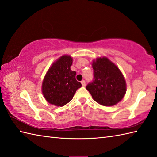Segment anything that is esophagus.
<instances>
[{
	"mask_svg": "<svg viewBox=\"0 0 157 157\" xmlns=\"http://www.w3.org/2000/svg\"><path fill=\"white\" fill-rule=\"evenodd\" d=\"M81 83H82V86H86V82L84 81V80H82V82H81Z\"/></svg>",
	"mask_w": 157,
	"mask_h": 157,
	"instance_id": "34e87169",
	"label": "esophagus"
}]
</instances>
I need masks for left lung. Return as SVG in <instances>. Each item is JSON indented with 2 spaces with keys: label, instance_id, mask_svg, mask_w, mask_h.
<instances>
[{
  "label": "left lung",
  "instance_id": "left-lung-1",
  "mask_svg": "<svg viewBox=\"0 0 157 157\" xmlns=\"http://www.w3.org/2000/svg\"><path fill=\"white\" fill-rule=\"evenodd\" d=\"M94 81L86 86L92 98L105 106H114L124 97L126 82L121 70L106 56L97 57L92 63Z\"/></svg>",
  "mask_w": 157,
  "mask_h": 157
}]
</instances>
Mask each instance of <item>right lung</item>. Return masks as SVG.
<instances>
[{
  "label": "right lung",
  "mask_w": 157,
  "mask_h": 157,
  "mask_svg": "<svg viewBox=\"0 0 157 157\" xmlns=\"http://www.w3.org/2000/svg\"><path fill=\"white\" fill-rule=\"evenodd\" d=\"M73 58L64 55L56 59L46 72L42 84L46 101L56 106H63L72 100L77 90L82 87L76 80V72L71 70Z\"/></svg>",
  "instance_id": "1"
}]
</instances>
